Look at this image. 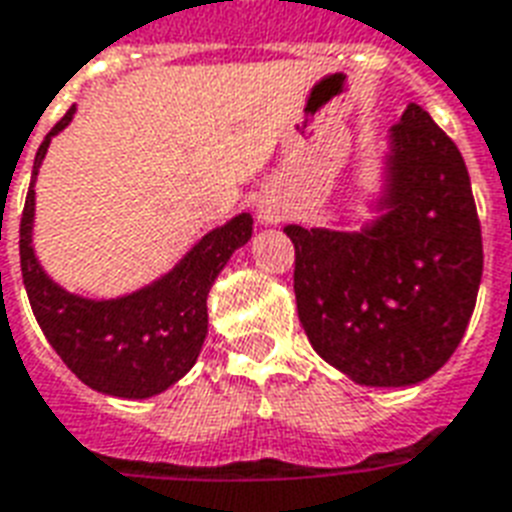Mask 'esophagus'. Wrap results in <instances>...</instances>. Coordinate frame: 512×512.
I'll list each match as a JSON object with an SVG mask.
<instances>
[{"label": "esophagus", "instance_id": "1", "mask_svg": "<svg viewBox=\"0 0 512 512\" xmlns=\"http://www.w3.org/2000/svg\"><path fill=\"white\" fill-rule=\"evenodd\" d=\"M257 217L265 225H273V222H279L284 217V204L273 193L260 195V201H257Z\"/></svg>", "mask_w": 512, "mask_h": 512}]
</instances>
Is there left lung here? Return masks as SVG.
Wrapping results in <instances>:
<instances>
[{"label": "left lung", "instance_id": "1", "mask_svg": "<svg viewBox=\"0 0 512 512\" xmlns=\"http://www.w3.org/2000/svg\"><path fill=\"white\" fill-rule=\"evenodd\" d=\"M370 209L376 220L360 230L284 228L295 244L300 325L354 384H421L473 317L483 241L462 152L419 104L389 131Z\"/></svg>", "mask_w": 512, "mask_h": 512}]
</instances>
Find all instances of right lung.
<instances>
[{"mask_svg": "<svg viewBox=\"0 0 512 512\" xmlns=\"http://www.w3.org/2000/svg\"><path fill=\"white\" fill-rule=\"evenodd\" d=\"M72 107L39 144L21 217V273L31 311L66 368L101 395L144 400L161 395L193 368L209 333L206 298L230 255L252 239V214L241 212L187 249L169 273L120 298L66 292L39 265L34 233V182L53 136Z\"/></svg>", "mask_w": 512, "mask_h": 512, "instance_id": "1", "label": "right lung"}]
</instances>
